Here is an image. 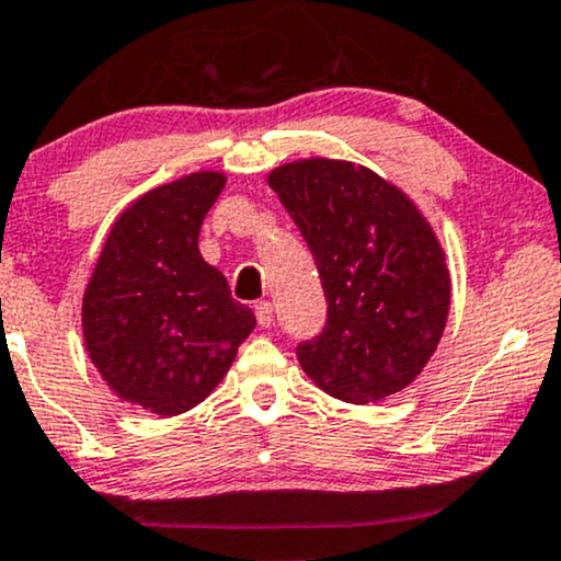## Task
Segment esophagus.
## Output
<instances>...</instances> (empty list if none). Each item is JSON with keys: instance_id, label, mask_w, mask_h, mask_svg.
<instances>
[{"instance_id": "34e87169", "label": "esophagus", "mask_w": 561, "mask_h": 561, "mask_svg": "<svg viewBox=\"0 0 561 561\" xmlns=\"http://www.w3.org/2000/svg\"><path fill=\"white\" fill-rule=\"evenodd\" d=\"M256 321H259V325H264V329H268V325L274 323L272 302H268V300L256 302Z\"/></svg>"}]
</instances>
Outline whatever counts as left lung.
<instances>
[{
    "mask_svg": "<svg viewBox=\"0 0 561 561\" xmlns=\"http://www.w3.org/2000/svg\"><path fill=\"white\" fill-rule=\"evenodd\" d=\"M268 186L300 228L325 295V325L297 344L325 393L370 403L407 388L443 336L445 253L420 209L378 173L342 160L272 170Z\"/></svg>",
    "mask_w": 561,
    "mask_h": 561,
    "instance_id": "8db88e82",
    "label": "left lung"
}]
</instances>
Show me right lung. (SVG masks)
Masks as SVG:
<instances>
[{"mask_svg": "<svg viewBox=\"0 0 561 561\" xmlns=\"http://www.w3.org/2000/svg\"><path fill=\"white\" fill-rule=\"evenodd\" d=\"M222 173H191L145 194L105 240L82 300L90 359L124 401L183 414L215 391L256 325L198 253Z\"/></svg>", "mask_w": 561, "mask_h": 561, "instance_id": "right-lung-1", "label": "right lung"}]
</instances>
